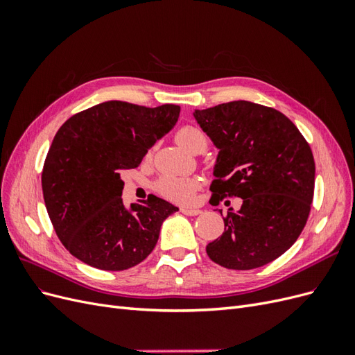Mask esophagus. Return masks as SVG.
<instances>
[{"label": "esophagus", "mask_w": 355, "mask_h": 355, "mask_svg": "<svg viewBox=\"0 0 355 355\" xmlns=\"http://www.w3.org/2000/svg\"><path fill=\"white\" fill-rule=\"evenodd\" d=\"M180 211L184 213V214H187V216H197V214L201 213L200 209H191V207H182Z\"/></svg>", "instance_id": "34e87169"}]
</instances>
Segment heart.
Listing matches in <instances>:
<instances>
[{"label":"heart","instance_id":"obj_1","mask_svg":"<svg viewBox=\"0 0 355 355\" xmlns=\"http://www.w3.org/2000/svg\"><path fill=\"white\" fill-rule=\"evenodd\" d=\"M176 141L188 149L189 153H202L207 148V137L201 128L196 125H184L176 132ZM198 188V182L192 178L179 176H161L155 184L154 189L161 197L176 202H188Z\"/></svg>","mask_w":355,"mask_h":355}]
</instances>
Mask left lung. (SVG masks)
<instances>
[{
  "instance_id": "obj_1",
  "label": "left lung",
  "mask_w": 355,
  "mask_h": 355,
  "mask_svg": "<svg viewBox=\"0 0 355 355\" xmlns=\"http://www.w3.org/2000/svg\"><path fill=\"white\" fill-rule=\"evenodd\" d=\"M194 116L219 148L211 198L243 200L239 211L223 216L225 231L206 247L209 257L241 271L272 262L293 245L308 220L313 151L297 127L270 106L234 101Z\"/></svg>"
}]
</instances>
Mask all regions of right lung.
Here are the masks:
<instances>
[{"label":"right lung","instance_id":"add662e5","mask_svg":"<svg viewBox=\"0 0 355 355\" xmlns=\"http://www.w3.org/2000/svg\"><path fill=\"white\" fill-rule=\"evenodd\" d=\"M179 112L178 105L146 108L111 101L62 124L41 185L53 228L72 256L103 271H124L154 250L161 223L178 207L149 196L125 209L121 175L141 164Z\"/></svg>","mask_w":355,"mask_h":355}]
</instances>
